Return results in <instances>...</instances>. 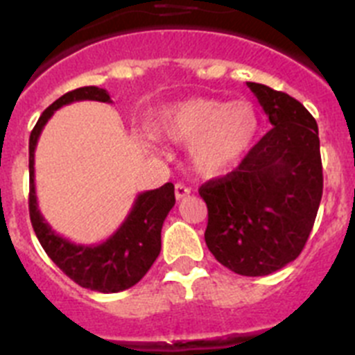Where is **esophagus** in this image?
<instances>
[{
    "instance_id": "esophagus-1",
    "label": "esophagus",
    "mask_w": 355,
    "mask_h": 355,
    "mask_svg": "<svg viewBox=\"0 0 355 355\" xmlns=\"http://www.w3.org/2000/svg\"><path fill=\"white\" fill-rule=\"evenodd\" d=\"M174 192H175V199L181 200V199H184V197L190 196V193H192V190H190L188 187H184V184L178 183V184H175V188H174Z\"/></svg>"
}]
</instances>
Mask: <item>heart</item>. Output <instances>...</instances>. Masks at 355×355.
Returning <instances> with one entry per match:
<instances>
[{
    "label": "heart",
    "instance_id": "obj_1",
    "mask_svg": "<svg viewBox=\"0 0 355 355\" xmlns=\"http://www.w3.org/2000/svg\"><path fill=\"white\" fill-rule=\"evenodd\" d=\"M155 137L188 147L190 163L200 175L227 174L250 153L259 133L252 103L190 97L162 108L150 122Z\"/></svg>",
    "mask_w": 355,
    "mask_h": 355
}]
</instances>
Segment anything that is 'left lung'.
I'll list each match as a JSON object with an SVG mask.
<instances>
[{
  "mask_svg": "<svg viewBox=\"0 0 355 355\" xmlns=\"http://www.w3.org/2000/svg\"><path fill=\"white\" fill-rule=\"evenodd\" d=\"M258 97L272 130L224 178L199 188L208 206L205 240L234 274L268 275L297 259L318 213L324 174L318 126L302 103L261 83Z\"/></svg>",
  "mask_w": 355,
  "mask_h": 355,
  "instance_id": "obj_1",
  "label": "left lung"
}]
</instances>
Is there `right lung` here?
<instances>
[{
    "label": "right lung",
    "instance_id": "add662e5",
    "mask_svg": "<svg viewBox=\"0 0 355 355\" xmlns=\"http://www.w3.org/2000/svg\"><path fill=\"white\" fill-rule=\"evenodd\" d=\"M74 101L112 103L99 87H81L58 97L46 108L30 135V220L40 245L58 268L81 288L117 293L135 286L147 274L162 250V225L175 205L174 184L139 193L126 220L99 245H76L56 234L40 215L35 196V147L46 122L56 110Z\"/></svg>",
    "mask_w": 355,
    "mask_h": 355
}]
</instances>
